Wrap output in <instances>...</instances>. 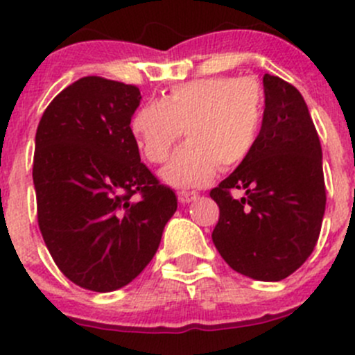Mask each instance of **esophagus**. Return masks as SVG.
<instances>
[{
  "label": "esophagus",
  "mask_w": 355,
  "mask_h": 355,
  "mask_svg": "<svg viewBox=\"0 0 355 355\" xmlns=\"http://www.w3.org/2000/svg\"><path fill=\"white\" fill-rule=\"evenodd\" d=\"M177 196H178V200H180L182 204L192 202V200H196L199 198L198 192H191V191H178Z\"/></svg>",
  "instance_id": "34e87169"
}]
</instances>
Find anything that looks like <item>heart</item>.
I'll list each match as a JSON object with an SVG mask.
<instances>
[{
  "label": "heart",
  "mask_w": 355,
  "mask_h": 355,
  "mask_svg": "<svg viewBox=\"0 0 355 355\" xmlns=\"http://www.w3.org/2000/svg\"><path fill=\"white\" fill-rule=\"evenodd\" d=\"M263 89L250 77L196 78L170 89L163 101H149L132 114L130 130L142 155L164 163L161 178L178 189L204 187L223 170L249 159L263 123Z\"/></svg>",
  "instance_id": "obj_1"
}]
</instances>
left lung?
Instances as JSON below:
<instances>
[{
	"mask_svg": "<svg viewBox=\"0 0 355 355\" xmlns=\"http://www.w3.org/2000/svg\"><path fill=\"white\" fill-rule=\"evenodd\" d=\"M259 141L249 159L209 192L220 207L213 242L228 266L280 282L314 250L323 223V157L302 94L266 73ZM232 190L246 196L235 200Z\"/></svg>",
	"mask_w": 355,
	"mask_h": 355,
	"instance_id": "8db88e82",
	"label": "left lung"
}]
</instances>
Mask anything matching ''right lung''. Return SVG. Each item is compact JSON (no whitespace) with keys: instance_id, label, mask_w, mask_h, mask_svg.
<instances>
[{"instance_id":"right-lung-1","label":"right lung","mask_w":355,"mask_h":355,"mask_svg":"<svg viewBox=\"0 0 355 355\" xmlns=\"http://www.w3.org/2000/svg\"><path fill=\"white\" fill-rule=\"evenodd\" d=\"M141 99L135 85L78 78L49 103L35 132L39 230L60 271L94 292L130 284L177 211L175 192L141 163L130 130Z\"/></svg>"}]
</instances>
